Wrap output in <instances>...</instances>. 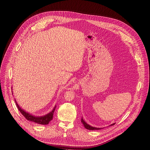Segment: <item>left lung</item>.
Returning a JSON list of instances; mask_svg holds the SVG:
<instances>
[{"label": "left lung", "instance_id": "left-lung-1", "mask_svg": "<svg viewBox=\"0 0 150 150\" xmlns=\"http://www.w3.org/2000/svg\"><path fill=\"white\" fill-rule=\"evenodd\" d=\"M81 122L82 123V124L83 125V126H84V127L86 128L87 129H88V130H91V131H93V130H100V129H103V128H99V127H93V126H90V125H88V124H87L86 122H85V120L82 119H82H81ZM115 124V123H113V124H112V125H110V126H113V125H114Z\"/></svg>", "mask_w": 150, "mask_h": 150}]
</instances>
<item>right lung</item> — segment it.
<instances>
[{
	"mask_svg": "<svg viewBox=\"0 0 150 150\" xmlns=\"http://www.w3.org/2000/svg\"><path fill=\"white\" fill-rule=\"evenodd\" d=\"M15 101L16 103V106L18 109V110H19V112L22 113V115L29 121L31 122H35L36 123H38V124H41V125H47L49 124V122L51 121L53 119V113L54 112L55 110V109L56 108V105H55L53 109L49 112V113H47V115H45L44 116H34L29 113H28L27 112H25L24 110H23L22 108H21V107L19 105V104L17 103L16 100L15 99Z\"/></svg>",
	"mask_w": 150,
	"mask_h": 150,
	"instance_id": "1",
	"label": "right lung"
}]
</instances>
